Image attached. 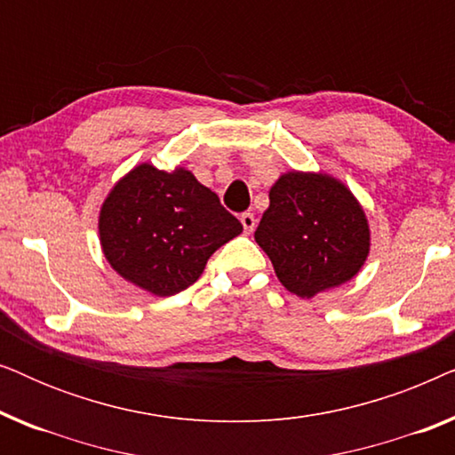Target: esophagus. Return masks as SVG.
Instances as JSON below:
<instances>
[{
  "mask_svg": "<svg viewBox=\"0 0 455 455\" xmlns=\"http://www.w3.org/2000/svg\"><path fill=\"white\" fill-rule=\"evenodd\" d=\"M240 221H242V226H244V234H252L254 226H257V220H254V215L252 213H242Z\"/></svg>",
  "mask_w": 455,
  "mask_h": 455,
  "instance_id": "esophagus-1",
  "label": "esophagus"
}]
</instances>
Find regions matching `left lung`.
<instances>
[{
  "mask_svg": "<svg viewBox=\"0 0 455 455\" xmlns=\"http://www.w3.org/2000/svg\"><path fill=\"white\" fill-rule=\"evenodd\" d=\"M254 240L283 288L304 300L356 277L371 252L363 204L341 180L323 172L282 173Z\"/></svg>",
  "mask_w": 455,
  "mask_h": 455,
  "instance_id": "left-lung-1",
  "label": "left lung"
}]
</instances>
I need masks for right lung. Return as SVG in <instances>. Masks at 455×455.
Instances as JSON below:
<instances>
[{"instance_id":"1","label":"right lung","mask_w":455,"mask_h":455,"mask_svg":"<svg viewBox=\"0 0 455 455\" xmlns=\"http://www.w3.org/2000/svg\"><path fill=\"white\" fill-rule=\"evenodd\" d=\"M240 234L242 223L220 196L180 165H134L99 211V242L111 269L153 296L188 288L211 254Z\"/></svg>"}]
</instances>
